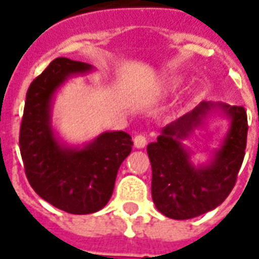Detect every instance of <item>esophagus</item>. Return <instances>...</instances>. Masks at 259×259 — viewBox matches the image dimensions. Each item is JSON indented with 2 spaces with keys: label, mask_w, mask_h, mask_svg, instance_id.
I'll use <instances>...</instances> for the list:
<instances>
[{
  "label": "esophagus",
  "mask_w": 259,
  "mask_h": 259,
  "mask_svg": "<svg viewBox=\"0 0 259 259\" xmlns=\"http://www.w3.org/2000/svg\"><path fill=\"white\" fill-rule=\"evenodd\" d=\"M134 145L137 148H144L145 145H147V138H145L144 135H137L134 138Z\"/></svg>",
  "instance_id": "34e87169"
}]
</instances>
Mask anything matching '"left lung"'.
<instances>
[{
  "label": "left lung",
  "instance_id": "obj_1",
  "mask_svg": "<svg viewBox=\"0 0 259 259\" xmlns=\"http://www.w3.org/2000/svg\"><path fill=\"white\" fill-rule=\"evenodd\" d=\"M213 113L230 121L228 131L206 163L196 166L183 141ZM248 119L244 106L202 102L192 112L165 125L147 145L153 168L151 194L158 212L177 221L213 210L234 189L246 147Z\"/></svg>",
  "mask_w": 259,
  "mask_h": 259
}]
</instances>
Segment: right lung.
Returning <instances> with one entry per match:
<instances>
[{
	"label": "right lung",
	"instance_id": "add662e5",
	"mask_svg": "<svg viewBox=\"0 0 259 259\" xmlns=\"http://www.w3.org/2000/svg\"><path fill=\"white\" fill-rule=\"evenodd\" d=\"M92 70L88 63L55 59L28 88L20 128L28 183L46 202L73 214L95 213L109 202L119 165L133 150L124 131H106L82 145L57 137L52 121L56 92L70 77Z\"/></svg>",
	"mask_w": 259,
	"mask_h": 259
}]
</instances>
